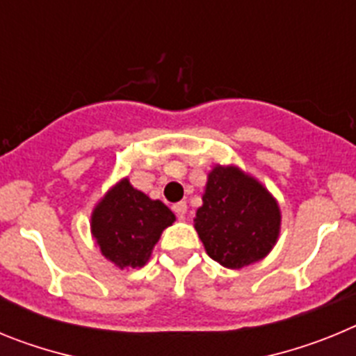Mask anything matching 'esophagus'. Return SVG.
Segmentation results:
<instances>
[{
	"label": "esophagus",
	"instance_id": "34e87169",
	"mask_svg": "<svg viewBox=\"0 0 356 356\" xmlns=\"http://www.w3.org/2000/svg\"><path fill=\"white\" fill-rule=\"evenodd\" d=\"M172 210H175L176 216L180 217V219H184L185 213H187V203H185V201H180V203H176V205L172 207Z\"/></svg>",
	"mask_w": 356,
	"mask_h": 356
}]
</instances>
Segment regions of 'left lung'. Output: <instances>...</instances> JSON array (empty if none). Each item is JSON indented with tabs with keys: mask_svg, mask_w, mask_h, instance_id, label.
Returning <instances> with one entry per match:
<instances>
[{
	"mask_svg": "<svg viewBox=\"0 0 356 356\" xmlns=\"http://www.w3.org/2000/svg\"><path fill=\"white\" fill-rule=\"evenodd\" d=\"M194 228L207 254L228 269L260 262L278 242L282 212L254 176L237 165H213Z\"/></svg>",
	"mask_w": 356,
	"mask_h": 356,
	"instance_id": "1",
	"label": "left lung"
}]
</instances>
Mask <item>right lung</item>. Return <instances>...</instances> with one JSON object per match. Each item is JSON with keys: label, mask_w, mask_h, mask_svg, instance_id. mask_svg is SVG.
<instances>
[{"label": "right lung", "mask_w": 356, "mask_h": 356, "mask_svg": "<svg viewBox=\"0 0 356 356\" xmlns=\"http://www.w3.org/2000/svg\"><path fill=\"white\" fill-rule=\"evenodd\" d=\"M175 221L162 201L121 178L94 207L90 234L108 262L119 269H137L146 266L162 232Z\"/></svg>", "instance_id": "add662e5"}]
</instances>
